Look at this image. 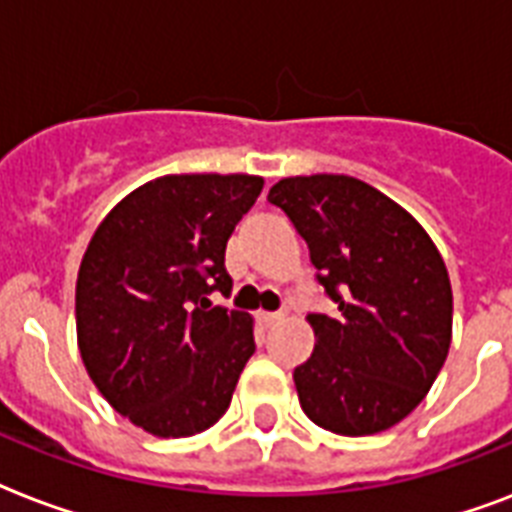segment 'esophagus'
<instances>
[{
  "mask_svg": "<svg viewBox=\"0 0 512 512\" xmlns=\"http://www.w3.org/2000/svg\"><path fill=\"white\" fill-rule=\"evenodd\" d=\"M260 316V321H263L265 327H271V324H276V321H281L287 313L284 311H263V313H257Z\"/></svg>",
  "mask_w": 512,
  "mask_h": 512,
  "instance_id": "esophagus-1",
  "label": "esophagus"
}]
</instances>
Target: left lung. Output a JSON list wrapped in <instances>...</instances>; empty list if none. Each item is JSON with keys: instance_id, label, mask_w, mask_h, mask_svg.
Wrapping results in <instances>:
<instances>
[{"instance_id": "left-lung-1", "label": "left lung", "mask_w": 512, "mask_h": 512, "mask_svg": "<svg viewBox=\"0 0 512 512\" xmlns=\"http://www.w3.org/2000/svg\"><path fill=\"white\" fill-rule=\"evenodd\" d=\"M311 252L337 311L308 313L316 348L295 369L303 412L337 436L393 428L420 404L452 342V284L406 209L348 175L284 177L268 191Z\"/></svg>"}]
</instances>
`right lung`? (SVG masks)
Here are the masks:
<instances>
[{
	"label": "right lung",
	"instance_id": "add662e5",
	"mask_svg": "<svg viewBox=\"0 0 512 512\" xmlns=\"http://www.w3.org/2000/svg\"><path fill=\"white\" fill-rule=\"evenodd\" d=\"M263 191L255 175H164L116 204L76 279L82 361L108 404L151 436L212 428L255 353L225 244Z\"/></svg>",
	"mask_w": 512,
	"mask_h": 512
}]
</instances>
